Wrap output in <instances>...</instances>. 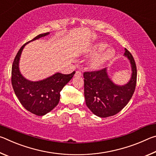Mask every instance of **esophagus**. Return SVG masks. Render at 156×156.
I'll return each instance as SVG.
<instances>
[{
	"label": "esophagus",
	"instance_id": "esophagus-1",
	"mask_svg": "<svg viewBox=\"0 0 156 156\" xmlns=\"http://www.w3.org/2000/svg\"><path fill=\"white\" fill-rule=\"evenodd\" d=\"M82 76V72L80 71H76L75 76Z\"/></svg>",
	"mask_w": 156,
	"mask_h": 156
}]
</instances>
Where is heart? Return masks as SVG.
I'll return each mask as SVG.
<instances>
[{
  "label": "heart",
  "mask_w": 156,
  "mask_h": 156,
  "mask_svg": "<svg viewBox=\"0 0 156 156\" xmlns=\"http://www.w3.org/2000/svg\"><path fill=\"white\" fill-rule=\"evenodd\" d=\"M107 47V44L105 43H97L92 47L91 51L92 54H96V53H98L102 51V50H104ZM114 50L112 49V48H108L104 50V51L100 53V54L96 55V56L91 60V61L90 62L91 67L93 69H98L102 65H104L105 62L108 61V60L112 59V58L114 56Z\"/></svg>",
  "instance_id": "b5f03b06"
}]
</instances>
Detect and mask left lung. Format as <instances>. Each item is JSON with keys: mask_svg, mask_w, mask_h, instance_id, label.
Returning <instances> with one entry per match:
<instances>
[{"mask_svg": "<svg viewBox=\"0 0 156 156\" xmlns=\"http://www.w3.org/2000/svg\"><path fill=\"white\" fill-rule=\"evenodd\" d=\"M125 50V56L130 60L132 69L131 80L125 85L118 86L113 83L107 75L106 68L83 73L86 105L92 113L99 117L107 118L120 112L135 91L136 65L131 53L126 48Z\"/></svg>", "mask_w": 156, "mask_h": 156, "instance_id": "8db88e82", "label": "left lung"}]
</instances>
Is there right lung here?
Returning a JSON list of instances; mask_svg holds the SVG:
<instances>
[{"mask_svg": "<svg viewBox=\"0 0 156 156\" xmlns=\"http://www.w3.org/2000/svg\"><path fill=\"white\" fill-rule=\"evenodd\" d=\"M49 33L39 34L20 47L14 60L12 68V84L16 96L21 105L29 112L36 115H44L57 106L60 100V92L72 78L76 72L69 74L56 73L44 80L31 82L20 74L18 63L25 44Z\"/></svg>", "mask_w": 156, "mask_h": 156, "instance_id": "add662e5", "label": "right lung"}]
</instances>
